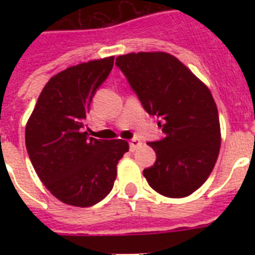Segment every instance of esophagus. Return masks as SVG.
Instances as JSON below:
<instances>
[{
  "label": "esophagus",
  "instance_id": "obj_1",
  "mask_svg": "<svg viewBox=\"0 0 255 255\" xmlns=\"http://www.w3.org/2000/svg\"><path fill=\"white\" fill-rule=\"evenodd\" d=\"M140 145H141V141H140V139H137V137H133V139L129 141V149H131L132 152L136 151V148H139Z\"/></svg>",
  "mask_w": 255,
  "mask_h": 255
}]
</instances>
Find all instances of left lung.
<instances>
[{
    "label": "left lung",
    "mask_w": 255,
    "mask_h": 255,
    "mask_svg": "<svg viewBox=\"0 0 255 255\" xmlns=\"http://www.w3.org/2000/svg\"><path fill=\"white\" fill-rule=\"evenodd\" d=\"M116 66L163 128V139L148 143L156 161L143 170L144 177L165 197L189 196L209 177L221 147L212 92L177 58L163 51L120 55Z\"/></svg>",
    "instance_id": "left-lung-1"
}]
</instances>
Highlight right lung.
<instances>
[{"label": "right lung", "mask_w": 255, "mask_h": 255, "mask_svg": "<svg viewBox=\"0 0 255 255\" xmlns=\"http://www.w3.org/2000/svg\"><path fill=\"white\" fill-rule=\"evenodd\" d=\"M114 57L79 63L54 75L42 90L25 131L38 177L67 205H95L111 192L126 140H98L85 132L92 96L107 79Z\"/></svg>", "instance_id": "obj_1"}]
</instances>
